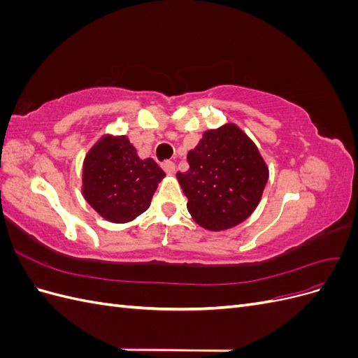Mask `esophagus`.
<instances>
[{
	"label": "esophagus",
	"instance_id": "obj_1",
	"mask_svg": "<svg viewBox=\"0 0 358 358\" xmlns=\"http://www.w3.org/2000/svg\"><path fill=\"white\" fill-rule=\"evenodd\" d=\"M161 167L166 173H170V175H171V173H175V162L170 161V159H166L164 162H162Z\"/></svg>",
	"mask_w": 358,
	"mask_h": 358
}]
</instances>
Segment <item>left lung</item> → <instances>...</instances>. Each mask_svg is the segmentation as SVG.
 <instances>
[{"instance_id":"1","label":"left lung","mask_w":358,"mask_h":358,"mask_svg":"<svg viewBox=\"0 0 358 358\" xmlns=\"http://www.w3.org/2000/svg\"><path fill=\"white\" fill-rule=\"evenodd\" d=\"M189 169L178 171L188 212L212 231L231 229L251 215L268 179L264 159L239 127L209 129L188 152Z\"/></svg>"}]
</instances>
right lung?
Here are the masks:
<instances>
[{
	"label": "right lung",
	"mask_w": 358,
	"mask_h": 358,
	"mask_svg": "<svg viewBox=\"0 0 358 358\" xmlns=\"http://www.w3.org/2000/svg\"><path fill=\"white\" fill-rule=\"evenodd\" d=\"M164 176L152 158L137 157L125 136H107L85 158L83 197L107 221L128 222L149 208Z\"/></svg>",
	"instance_id": "1"
}]
</instances>
